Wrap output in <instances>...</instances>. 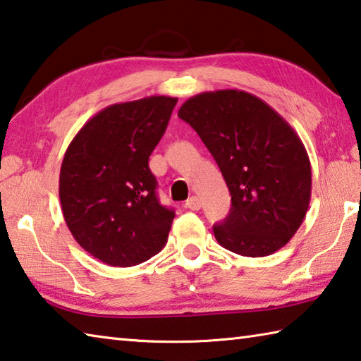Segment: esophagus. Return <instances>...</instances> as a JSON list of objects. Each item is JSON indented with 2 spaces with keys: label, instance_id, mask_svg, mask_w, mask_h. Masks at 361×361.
I'll use <instances>...</instances> for the list:
<instances>
[{
  "label": "esophagus",
  "instance_id": "34e87169",
  "mask_svg": "<svg viewBox=\"0 0 361 361\" xmlns=\"http://www.w3.org/2000/svg\"><path fill=\"white\" fill-rule=\"evenodd\" d=\"M185 206L192 211H200L201 209V200L198 197H190L185 201Z\"/></svg>",
  "mask_w": 361,
  "mask_h": 361
}]
</instances>
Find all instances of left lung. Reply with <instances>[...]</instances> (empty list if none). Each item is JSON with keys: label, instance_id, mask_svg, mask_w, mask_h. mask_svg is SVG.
Returning <instances> with one entry per match:
<instances>
[{"label": "left lung", "instance_id": "8db88e82", "mask_svg": "<svg viewBox=\"0 0 361 361\" xmlns=\"http://www.w3.org/2000/svg\"><path fill=\"white\" fill-rule=\"evenodd\" d=\"M177 116L198 133L228 185L230 214L214 225L219 244L244 257L282 249L311 201V161L295 130L243 90L195 94Z\"/></svg>", "mask_w": 361, "mask_h": 361}]
</instances>
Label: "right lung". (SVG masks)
Here are the masks:
<instances>
[{
    "label": "right lung",
    "mask_w": 361,
    "mask_h": 361,
    "mask_svg": "<svg viewBox=\"0 0 361 361\" xmlns=\"http://www.w3.org/2000/svg\"><path fill=\"white\" fill-rule=\"evenodd\" d=\"M177 98L111 104L82 126L60 169V203L75 241L111 267L149 260L168 241L174 211L160 204L149 157Z\"/></svg>",
    "instance_id": "1"
}]
</instances>
